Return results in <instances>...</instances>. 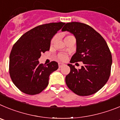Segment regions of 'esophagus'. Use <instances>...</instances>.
<instances>
[{
    "instance_id": "34e87169",
    "label": "esophagus",
    "mask_w": 120,
    "mask_h": 120,
    "mask_svg": "<svg viewBox=\"0 0 120 120\" xmlns=\"http://www.w3.org/2000/svg\"><path fill=\"white\" fill-rule=\"evenodd\" d=\"M63 65H64V64H63V63H59V68H61V67H62Z\"/></svg>"
}]
</instances>
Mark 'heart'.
Returning <instances> with one entry per match:
<instances>
[{
    "instance_id": "heart-1",
    "label": "heart",
    "mask_w": 120,
    "mask_h": 120,
    "mask_svg": "<svg viewBox=\"0 0 120 120\" xmlns=\"http://www.w3.org/2000/svg\"><path fill=\"white\" fill-rule=\"evenodd\" d=\"M69 36H66L65 38L69 37ZM55 40H56V37H54L52 39V40H51V44H52L54 42ZM58 59L60 60H62V61H64V60H66L67 56L65 54H59V56H58Z\"/></svg>"
}]
</instances>
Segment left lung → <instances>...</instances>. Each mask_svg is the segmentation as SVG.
<instances>
[{
	"instance_id": "left-lung-1",
	"label": "left lung",
	"mask_w": 120,
	"mask_h": 120,
	"mask_svg": "<svg viewBox=\"0 0 120 120\" xmlns=\"http://www.w3.org/2000/svg\"><path fill=\"white\" fill-rule=\"evenodd\" d=\"M61 31L69 32L76 38V52L70 62L82 61L84 64L78 70L74 65L68 64L71 71L66 76L67 86L79 96L98 92L107 82L112 63L105 40L93 28L81 22H68Z\"/></svg>"
}]
</instances>
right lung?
<instances>
[{"instance_id": "add662e5", "label": "right lung", "mask_w": 120, "mask_h": 120, "mask_svg": "<svg viewBox=\"0 0 120 120\" xmlns=\"http://www.w3.org/2000/svg\"><path fill=\"white\" fill-rule=\"evenodd\" d=\"M64 22L40 25L28 31L16 42L9 56V74L15 86L30 95L37 94L48 86L49 76L59 68L56 61L40 64L41 54L49 50L51 41Z\"/></svg>"}]
</instances>
